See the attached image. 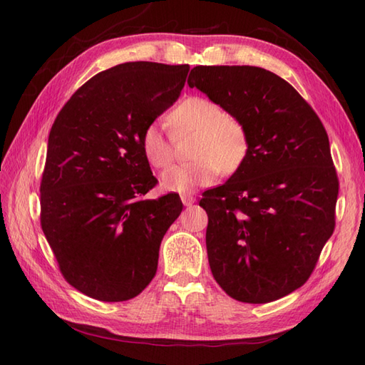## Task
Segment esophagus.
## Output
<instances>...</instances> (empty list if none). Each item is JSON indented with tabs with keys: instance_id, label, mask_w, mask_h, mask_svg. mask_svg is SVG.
<instances>
[{
	"instance_id": "obj_1",
	"label": "esophagus",
	"mask_w": 365,
	"mask_h": 365,
	"mask_svg": "<svg viewBox=\"0 0 365 365\" xmlns=\"http://www.w3.org/2000/svg\"><path fill=\"white\" fill-rule=\"evenodd\" d=\"M180 197H182L183 205H187V207H190V205H192V204L196 202V197L192 196V195H182Z\"/></svg>"
}]
</instances>
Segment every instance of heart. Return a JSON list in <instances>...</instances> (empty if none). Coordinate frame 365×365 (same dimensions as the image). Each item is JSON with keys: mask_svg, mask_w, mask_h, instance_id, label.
Here are the masks:
<instances>
[{"mask_svg": "<svg viewBox=\"0 0 365 365\" xmlns=\"http://www.w3.org/2000/svg\"><path fill=\"white\" fill-rule=\"evenodd\" d=\"M168 122L175 135H196L191 150V157L196 160L166 169L161 177V187L165 191L182 195L208 187L216 180L220 170L232 174L242 168L250 152V135L246 127L208 98H185L170 111ZM141 149L153 168H166L174 158L170 139L157 123L144 130Z\"/></svg>", "mask_w": 365, "mask_h": 365, "instance_id": "obj_1", "label": "heart"}]
</instances>
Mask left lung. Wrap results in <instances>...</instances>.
<instances>
[{
	"instance_id": "1",
	"label": "left lung",
	"mask_w": 365,
	"mask_h": 365,
	"mask_svg": "<svg viewBox=\"0 0 365 365\" xmlns=\"http://www.w3.org/2000/svg\"><path fill=\"white\" fill-rule=\"evenodd\" d=\"M190 88L243 123L250 152L207 190V254L229 297L265 304L304 284L334 232L339 180L322 120L292 84L252 66H197Z\"/></svg>"
}]
</instances>
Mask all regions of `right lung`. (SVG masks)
I'll list each match as a JSON object with an SVG mask.
<instances>
[{
  "mask_svg": "<svg viewBox=\"0 0 365 365\" xmlns=\"http://www.w3.org/2000/svg\"><path fill=\"white\" fill-rule=\"evenodd\" d=\"M188 64L125 63L84 83L59 111L41 182V224L66 281L118 302L150 284L158 252L183 204L155 185L144 130L175 103Z\"/></svg>",
  "mask_w": 365,
  "mask_h": 365,
  "instance_id": "right-lung-1",
  "label": "right lung"
}]
</instances>
